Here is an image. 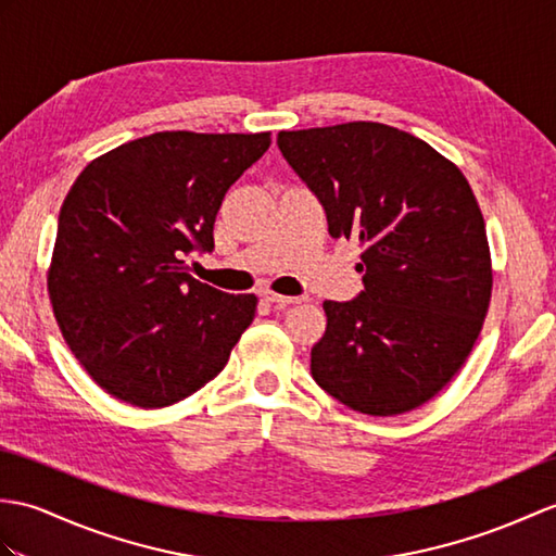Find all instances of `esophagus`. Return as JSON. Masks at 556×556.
Returning a JSON list of instances; mask_svg holds the SVG:
<instances>
[{
	"label": "esophagus",
	"instance_id": "obj_1",
	"mask_svg": "<svg viewBox=\"0 0 556 556\" xmlns=\"http://www.w3.org/2000/svg\"><path fill=\"white\" fill-rule=\"evenodd\" d=\"M263 299L267 303H273L275 307H287V305H293V303H301L299 295H281V293H273V291H265Z\"/></svg>",
	"mask_w": 556,
	"mask_h": 556
}]
</instances>
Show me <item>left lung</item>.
<instances>
[{
    "instance_id": "1",
    "label": "left lung",
    "mask_w": 556,
    "mask_h": 556,
    "mask_svg": "<svg viewBox=\"0 0 556 556\" xmlns=\"http://www.w3.org/2000/svg\"><path fill=\"white\" fill-rule=\"evenodd\" d=\"M277 147L325 208L329 235L363 247L365 291L325 301L313 379L371 417L424 405L471 353L493 287L467 177L426 141L381 123L279 132Z\"/></svg>"
}]
</instances>
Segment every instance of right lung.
Listing matches in <instances>:
<instances>
[{"instance_id":"1","label":"right lung","mask_w":556,"mask_h":556,"mask_svg":"<svg viewBox=\"0 0 556 556\" xmlns=\"http://www.w3.org/2000/svg\"><path fill=\"white\" fill-rule=\"evenodd\" d=\"M269 132H156L89 163L61 205L49 299L63 339L103 391L173 405L217 377L253 321L255 295L187 273L213 253L227 189Z\"/></svg>"}]
</instances>
